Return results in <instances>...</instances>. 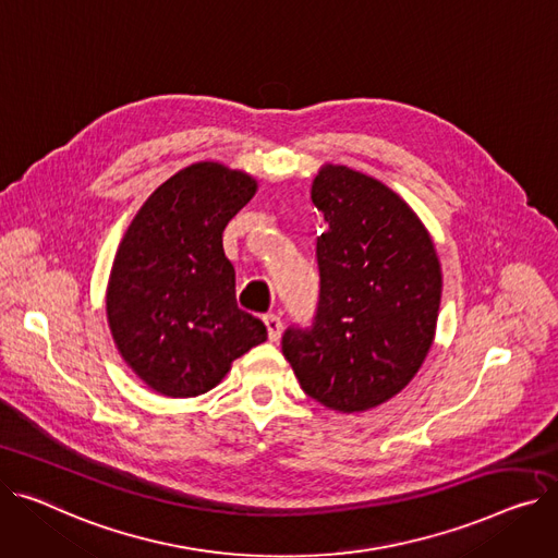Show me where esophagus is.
I'll use <instances>...</instances> for the list:
<instances>
[{
  "label": "esophagus",
  "mask_w": 558,
  "mask_h": 558,
  "mask_svg": "<svg viewBox=\"0 0 558 558\" xmlns=\"http://www.w3.org/2000/svg\"><path fill=\"white\" fill-rule=\"evenodd\" d=\"M265 325H267V333H269V341H278L280 333H282V320L276 314H267L265 316Z\"/></svg>",
  "instance_id": "esophagus-1"
}]
</instances>
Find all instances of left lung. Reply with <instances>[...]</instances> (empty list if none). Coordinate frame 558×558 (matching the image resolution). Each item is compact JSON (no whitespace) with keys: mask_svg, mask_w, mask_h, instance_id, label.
Listing matches in <instances>:
<instances>
[{"mask_svg":"<svg viewBox=\"0 0 558 558\" xmlns=\"http://www.w3.org/2000/svg\"><path fill=\"white\" fill-rule=\"evenodd\" d=\"M312 202L329 229L312 327H289L282 354L301 388L339 413L369 411L422 367L437 327L441 269L415 210L386 183L323 166Z\"/></svg>","mask_w":558,"mask_h":558,"instance_id":"1","label":"left lung"}]
</instances>
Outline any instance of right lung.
<instances>
[{
    "instance_id": "1",
    "label": "right lung",
    "mask_w": 558,
    "mask_h": 558,
    "mask_svg": "<svg viewBox=\"0 0 558 558\" xmlns=\"http://www.w3.org/2000/svg\"><path fill=\"white\" fill-rule=\"evenodd\" d=\"M257 181L215 161L179 170L145 199L107 282V323L134 375L166 397H197L267 341L265 323L235 303L221 233Z\"/></svg>"
}]
</instances>
